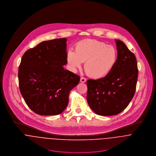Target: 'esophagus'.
Here are the masks:
<instances>
[{
	"instance_id": "1",
	"label": "esophagus",
	"mask_w": 156,
	"mask_h": 156,
	"mask_svg": "<svg viewBox=\"0 0 156 156\" xmlns=\"http://www.w3.org/2000/svg\"><path fill=\"white\" fill-rule=\"evenodd\" d=\"M86 81H87V79H86V78H85V77H82L80 78V82H81L82 83H85Z\"/></svg>"
}]
</instances>
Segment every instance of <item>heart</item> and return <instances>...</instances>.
Returning <instances> with one entry per match:
<instances>
[{
    "mask_svg": "<svg viewBox=\"0 0 156 156\" xmlns=\"http://www.w3.org/2000/svg\"><path fill=\"white\" fill-rule=\"evenodd\" d=\"M68 64L72 70L80 68L85 62V70L91 77L99 79L108 74L116 64L117 51L114 47L95 40L79 41L75 51L70 49L67 53Z\"/></svg>",
    "mask_w": 156,
    "mask_h": 156,
    "instance_id": "1",
    "label": "heart"
}]
</instances>
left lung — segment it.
I'll return each instance as SVG.
<instances>
[{"label":"left lung","instance_id":"left-lung-1","mask_svg":"<svg viewBox=\"0 0 156 156\" xmlns=\"http://www.w3.org/2000/svg\"><path fill=\"white\" fill-rule=\"evenodd\" d=\"M117 61L111 72L87 80V101L96 114L112 116L123 111L133 97L138 76L136 58L126 45L115 40Z\"/></svg>","mask_w":156,"mask_h":156}]
</instances>
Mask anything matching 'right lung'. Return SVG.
Here are the masks:
<instances>
[{"label":"right lung","instance_id":"right-lung-1","mask_svg":"<svg viewBox=\"0 0 156 156\" xmlns=\"http://www.w3.org/2000/svg\"><path fill=\"white\" fill-rule=\"evenodd\" d=\"M67 40L40 43L23 55L19 67V88L26 105L40 115L61 114L68 104L69 92L80 76L64 68Z\"/></svg>","mask_w":156,"mask_h":156}]
</instances>
